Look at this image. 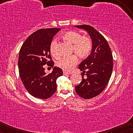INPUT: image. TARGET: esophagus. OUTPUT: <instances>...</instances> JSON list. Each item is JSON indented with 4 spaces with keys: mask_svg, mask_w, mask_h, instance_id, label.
I'll return each mask as SVG.
<instances>
[{
    "mask_svg": "<svg viewBox=\"0 0 133 133\" xmlns=\"http://www.w3.org/2000/svg\"><path fill=\"white\" fill-rule=\"evenodd\" d=\"M71 74V73H70V72H67L63 71V75H65V76H68V75H70Z\"/></svg>",
    "mask_w": 133,
    "mask_h": 133,
    "instance_id": "34e87169",
    "label": "esophagus"
}]
</instances>
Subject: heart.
<instances>
[{
  "label": "heart",
  "instance_id": "obj_1",
  "mask_svg": "<svg viewBox=\"0 0 133 133\" xmlns=\"http://www.w3.org/2000/svg\"><path fill=\"white\" fill-rule=\"evenodd\" d=\"M63 39L71 44H73L72 52H75L80 58H85L90 55L92 50V41L89 37L83 36L79 32L70 31L62 36ZM50 52L54 57L59 56L57 51V43L56 40L51 42ZM77 62V58L75 55L62 58L56 63V65L64 71L70 72Z\"/></svg>",
  "mask_w": 133,
  "mask_h": 133
}]
</instances>
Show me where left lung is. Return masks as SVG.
I'll return each instance as SVG.
<instances>
[{"mask_svg":"<svg viewBox=\"0 0 133 133\" xmlns=\"http://www.w3.org/2000/svg\"><path fill=\"white\" fill-rule=\"evenodd\" d=\"M88 32L92 41L91 54L79 65L84 75L82 82L75 87L76 93L85 99L94 97L101 93L111 76L113 61L110 47L104 37L90 25H76Z\"/></svg>","mask_w":133,"mask_h":133,"instance_id":"8db88e82","label":"left lung"}]
</instances>
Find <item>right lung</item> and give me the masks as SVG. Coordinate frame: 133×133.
<instances>
[{
    "instance_id": "add662e5",
    "label": "right lung",
    "mask_w": 133,
    "mask_h": 133,
    "mask_svg": "<svg viewBox=\"0 0 133 133\" xmlns=\"http://www.w3.org/2000/svg\"><path fill=\"white\" fill-rule=\"evenodd\" d=\"M59 28L41 29L29 36L20 50L18 67L21 79L31 95L46 99L53 95L57 89L56 80L63 71L54 66L51 74L47 75L43 66H54L50 55V46Z\"/></svg>"
}]
</instances>
